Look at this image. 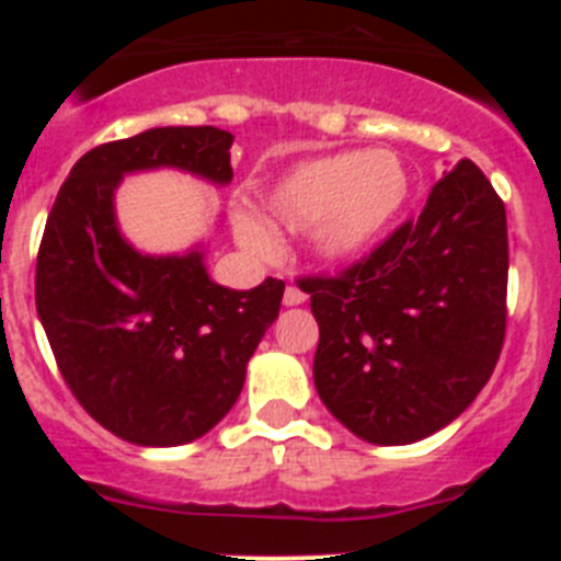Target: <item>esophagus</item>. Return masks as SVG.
I'll return each mask as SVG.
<instances>
[{
  "label": "esophagus",
  "instance_id": "34e87169",
  "mask_svg": "<svg viewBox=\"0 0 561 561\" xmlns=\"http://www.w3.org/2000/svg\"><path fill=\"white\" fill-rule=\"evenodd\" d=\"M284 304H286V306H300V304H306V291L300 289V286L289 284V286H286V291H284Z\"/></svg>",
  "mask_w": 561,
  "mask_h": 561
}]
</instances>
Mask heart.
Wrapping results in <instances>:
<instances>
[{
  "mask_svg": "<svg viewBox=\"0 0 561 561\" xmlns=\"http://www.w3.org/2000/svg\"><path fill=\"white\" fill-rule=\"evenodd\" d=\"M410 196V171L393 151H342L291 168L264 196L272 225L317 230L325 255L365 250L399 216ZM238 238L255 252H270L272 238L252 219H238Z\"/></svg>",
  "mask_w": 561,
  "mask_h": 561,
  "instance_id": "b5f03b06",
  "label": "heart"
}]
</instances>
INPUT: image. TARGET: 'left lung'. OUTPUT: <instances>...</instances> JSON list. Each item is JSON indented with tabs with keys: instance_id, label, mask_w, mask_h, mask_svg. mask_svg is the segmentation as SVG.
<instances>
[{
	"instance_id": "1",
	"label": "left lung",
	"mask_w": 561,
	"mask_h": 561,
	"mask_svg": "<svg viewBox=\"0 0 561 561\" xmlns=\"http://www.w3.org/2000/svg\"><path fill=\"white\" fill-rule=\"evenodd\" d=\"M320 325L314 385L381 447L458 419L492 376L508 320L505 205L472 160L430 187L419 219L334 275H304Z\"/></svg>"
}]
</instances>
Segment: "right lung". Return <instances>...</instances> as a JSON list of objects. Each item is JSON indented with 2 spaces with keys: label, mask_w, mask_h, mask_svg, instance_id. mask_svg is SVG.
I'll use <instances>...</instances> for the list:
<instances>
[{
  "label": "right lung",
  "mask_w": 561,
  "mask_h": 561,
  "mask_svg": "<svg viewBox=\"0 0 561 561\" xmlns=\"http://www.w3.org/2000/svg\"><path fill=\"white\" fill-rule=\"evenodd\" d=\"M230 146L232 134L213 126L103 142L72 165L47 216L36 309L49 348L78 404L128 444L180 447L216 427L280 311L284 280L225 289L207 277L202 252L140 255L114 225L123 173L173 165L225 185Z\"/></svg>",
  "instance_id": "obj_1"
}]
</instances>
